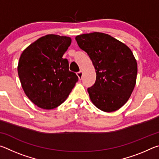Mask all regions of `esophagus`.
Returning <instances> with one entry per match:
<instances>
[{"label": "esophagus", "mask_w": 159, "mask_h": 159, "mask_svg": "<svg viewBox=\"0 0 159 159\" xmlns=\"http://www.w3.org/2000/svg\"><path fill=\"white\" fill-rule=\"evenodd\" d=\"M77 76H78V77H79V80H81L82 79V77H83V71H80L79 72H78Z\"/></svg>", "instance_id": "esophagus-1"}]
</instances>
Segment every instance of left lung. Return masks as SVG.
Masks as SVG:
<instances>
[{
    "mask_svg": "<svg viewBox=\"0 0 159 159\" xmlns=\"http://www.w3.org/2000/svg\"><path fill=\"white\" fill-rule=\"evenodd\" d=\"M88 53L96 72V80L88 88L91 102L104 112L124 105L136 84L138 64L127 45L109 34L93 32L76 37Z\"/></svg>",
    "mask_w": 159,
    "mask_h": 159,
    "instance_id": "left-lung-1",
    "label": "left lung"
}]
</instances>
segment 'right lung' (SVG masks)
<instances>
[{
	"mask_svg": "<svg viewBox=\"0 0 159 159\" xmlns=\"http://www.w3.org/2000/svg\"><path fill=\"white\" fill-rule=\"evenodd\" d=\"M71 43L68 36L48 34L32 43L21 54L17 71L21 87L37 107L52 109L63 103L78 81L69 71L64 54Z\"/></svg>",
	"mask_w": 159,
	"mask_h": 159,
	"instance_id": "right-lung-1",
	"label": "right lung"
}]
</instances>
